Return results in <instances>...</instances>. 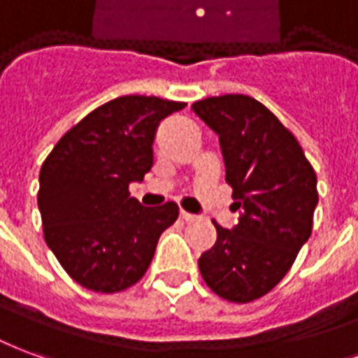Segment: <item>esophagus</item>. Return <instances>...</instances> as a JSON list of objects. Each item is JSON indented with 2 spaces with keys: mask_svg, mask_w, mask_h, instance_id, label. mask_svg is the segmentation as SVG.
<instances>
[{
  "mask_svg": "<svg viewBox=\"0 0 358 358\" xmlns=\"http://www.w3.org/2000/svg\"><path fill=\"white\" fill-rule=\"evenodd\" d=\"M179 215H181V219H185V221H194V219L198 217V215H194V213H189V211H185V210H181Z\"/></svg>",
  "mask_w": 358,
  "mask_h": 358,
  "instance_id": "obj_1",
  "label": "esophagus"
}]
</instances>
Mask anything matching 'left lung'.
<instances>
[{"label": "left lung", "instance_id": "left-lung-1", "mask_svg": "<svg viewBox=\"0 0 358 358\" xmlns=\"http://www.w3.org/2000/svg\"><path fill=\"white\" fill-rule=\"evenodd\" d=\"M192 110L219 135L225 179L242 208L233 229L213 221L217 240L198 267L219 297L250 303L282 280L311 236L317 173L296 137L252 96H210Z\"/></svg>", "mask_w": 358, "mask_h": 358}]
</instances>
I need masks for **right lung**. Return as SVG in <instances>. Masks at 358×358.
I'll return each mask as SVG.
<instances>
[{
    "label": "right lung",
    "mask_w": 358,
    "mask_h": 358,
    "mask_svg": "<svg viewBox=\"0 0 358 358\" xmlns=\"http://www.w3.org/2000/svg\"><path fill=\"white\" fill-rule=\"evenodd\" d=\"M187 103L125 95L104 103L66 131L40 171L43 236L83 288L114 294L139 282L160 234L176 223V202L145 208L129 182L152 168L156 129Z\"/></svg>",
    "instance_id": "add662e5"
}]
</instances>
